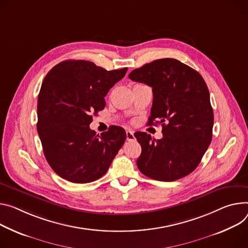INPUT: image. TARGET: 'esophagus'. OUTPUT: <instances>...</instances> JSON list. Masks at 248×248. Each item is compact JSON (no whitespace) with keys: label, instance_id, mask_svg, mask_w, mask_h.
<instances>
[{"label":"esophagus","instance_id":"obj_1","mask_svg":"<svg viewBox=\"0 0 248 248\" xmlns=\"http://www.w3.org/2000/svg\"><path fill=\"white\" fill-rule=\"evenodd\" d=\"M126 140L127 141H133L134 140H136V138H134V134L131 130H126Z\"/></svg>","mask_w":248,"mask_h":248}]
</instances>
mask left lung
<instances>
[{
	"mask_svg": "<svg viewBox=\"0 0 248 248\" xmlns=\"http://www.w3.org/2000/svg\"><path fill=\"white\" fill-rule=\"evenodd\" d=\"M129 79L152 88L148 124H161L163 138L146 132L134 137L141 145L140 171L158 181L172 182L200 164L213 136L214 111L207 84L199 72L173 58H163L132 70Z\"/></svg>",
	"mask_w": 248,
	"mask_h": 248,
	"instance_id": "1",
	"label": "left lung"
}]
</instances>
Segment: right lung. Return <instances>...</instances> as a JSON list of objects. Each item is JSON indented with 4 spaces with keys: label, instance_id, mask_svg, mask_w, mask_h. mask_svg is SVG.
<instances>
[{
    "label": "right lung",
    "instance_id": "1",
    "mask_svg": "<svg viewBox=\"0 0 248 248\" xmlns=\"http://www.w3.org/2000/svg\"><path fill=\"white\" fill-rule=\"evenodd\" d=\"M127 68L108 71L86 60H66L44 78L37 101V132L44 156L61 178L90 183L106 174L126 140L121 126L96 134L93 115Z\"/></svg>",
    "mask_w": 248,
    "mask_h": 248
}]
</instances>
